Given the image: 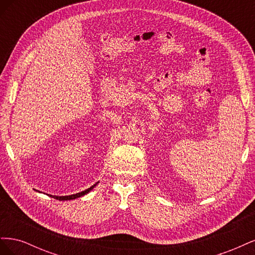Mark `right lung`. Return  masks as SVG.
<instances>
[{"label": "right lung", "mask_w": 255, "mask_h": 255, "mask_svg": "<svg viewBox=\"0 0 255 255\" xmlns=\"http://www.w3.org/2000/svg\"><path fill=\"white\" fill-rule=\"evenodd\" d=\"M97 185V183L95 184V185H92V186L90 187V188H88V189H86V190H84V191H81V192H79V194H75V195H71V196H63V197H57V196H50V197H53L54 199H57V200H60V201H63V200H73V199H76V198H80V197H82V196H84V195H86V194H88V192L94 188L95 186Z\"/></svg>", "instance_id": "add662e5"}]
</instances>
